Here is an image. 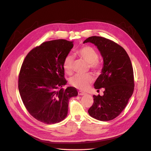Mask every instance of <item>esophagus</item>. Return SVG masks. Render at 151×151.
<instances>
[{
	"mask_svg": "<svg viewBox=\"0 0 151 151\" xmlns=\"http://www.w3.org/2000/svg\"><path fill=\"white\" fill-rule=\"evenodd\" d=\"M86 93H84V92H82V91H78V95H79L83 96V95H86Z\"/></svg>",
	"mask_w": 151,
	"mask_h": 151,
	"instance_id": "obj_1",
	"label": "esophagus"
}]
</instances>
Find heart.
<instances>
[{
	"instance_id": "heart-1",
	"label": "heart",
	"mask_w": 151,
	"mask_h": 151,
	"mask_svg": "<svg viewBox=\"0 0 151 151\" xmlns=\"http://www.w3.org/2000/svg\"><path fill=\"white\" fill-rule=\"evenodd\" d=\"M76 55L84 61L88 63L90 69L97 72L101 68V63L98 60V53L96 50L88 45L83 46L76 51ZM74 58L72 55H67L63 62L64 71L67 74H71L74 65ZM93 81L91 75H75L70 79V83L73 87L81 90H86Z\"/></svg>"
}]
</instances>
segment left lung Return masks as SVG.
<instances>
[{
  "mask_svg": "<svg viewBox=\"0 0 151 151\" xmlns=\"http://www.w3.org/2000/svg\"><path fill=\"white\" fill-rule=\"evenodd\" d=\"M94 44L103 58L101 74L94 84L96 89L104 88V95H93L88 114L99 121H110L122 112L134 89V71L126 50L111 40L91 36L84 43Z\"/></svg>",
  "mask_w": 151,
  "mask_h": 151,
  "instance_id": "left-lung-1",
  "label": "left lung"
}]
</instances>
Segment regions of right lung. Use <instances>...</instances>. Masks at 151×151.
<instances>
[{
  "label": "right lung",
  "mask_w": 151,
  "mask_h": 151,
  "mask_svg": "<svg viewBox=\"0 0 151 151\" xmlns=\"http://www.w3.org/2000/svg\"><path fill=\"white\" fill-rule=\"evenodd\" d=\"M72 41L44 42L26 56L20 70L18 88L22 102L33 117L45 124L59 123L67 116L69 99L78 95L66 84L63 62L73 48Z\"/></svg>",
  "instance_id": "1"
}]
</instances>
